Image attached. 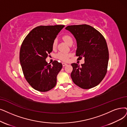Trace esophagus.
I'll return each instance as SVG.
<instances>
[{
	"mask_svg": "<svg viewBox=\"0 0 127 127\" xmlns=\"http://www.w3.org/2000/svg\"><path fill=\"white\" fill-rule=\"evenodd\" d=\"M67 65V64L64 63H63V67H64V66H65V65Z\"/></svg>",
	"mask_w": 127,
	"mask_h": 127,
	"instance_id": "1",
	"label": "esophagus"
}]
</instances>
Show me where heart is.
I'll use <instances>...</instances> for the list:
<instances>
[{
	"label": "heart",
	"instance_id": "b5f03b06",
	"mask_svg": "<svg viewBox=\"0 0 127 127\" xmlns=\"http://www.w3.org/2000/svg\"><path fill=\"white\" fill-rule=\"evenodd\" d=\"M63 39L64 41L69 45H70L71 44H73V38L69 35L66 34V35H64L63 36ZM56 46H57V40L55 39L54 40L52 44V47L53 48H55L56 47ZM70 56H71L70 54L60 52L57 55V57L60 60L64 61V62H65V61H67L68 60Z\"/></svg>",
	"mask_w": 127,
	"mask_h": 127
}]
</instances>
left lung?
Instances as JSON below:
<instances>
[{
  "label": "left lung",
  "instance_id": "obj_1",
  "mask_svg": "<svg viewBox=\"0 0 127 127\" xmlns=\"http://www.w3.org/2000/svg\"><path fill=\"white\" fill-rule=\"evenodd\" d=\"M77 40L76 56L78 60L84 58L81 66L71 64V77L75 84L83 89H89L99 84L107 73L109 52L103 35L87 24L69 25L65 28Z\"/></svg>",
  "mask_w": 127,
  "mask_h": 127
}]
</instances>
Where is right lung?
<instances>
[{"label": "right lung", "mask_w": 127, "mask_h": 127, "mask_svg": "<svg viewBox=\"0 0 127 127\" xmlns=\"http://www.w3.org/2000/svg\"><path fill=\"white\" fill-rule=\"evenodd\" d=\"M64 25L37 27L25 37L20 51V62L24 77L31 87L39 92L54 88L57 76L63 65L55 60L52 64L46 62L53 51L52 44Z\"/></svg>", "instance_id": "right-lung-1"}]
</instances>
